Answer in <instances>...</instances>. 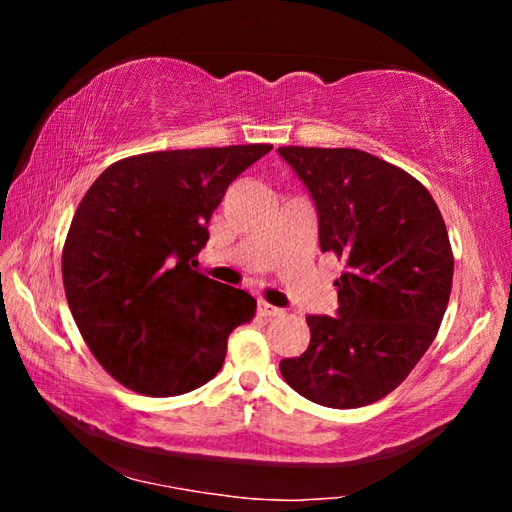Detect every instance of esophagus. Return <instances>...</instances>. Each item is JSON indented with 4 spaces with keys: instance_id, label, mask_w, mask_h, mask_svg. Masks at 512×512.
Wrapping results in <instances>:
<instances>
[{
    "instance_id": "1",
    "label": "esophagus",
    "mask_w": 512,
    "mask_h": 512,
    "mask_svg": "<svg viewBox=\"0 0 512 512\" xmlns=\"http://www.w3.org/2000/svg\"><path fill=\"white\" fill-rule=\"evenodd\" d=\"M257 311H259V316H264V318H275V316H282V309H277V307H273V305H268L266 300H259Z\"/></svg>"
}]
</instances>
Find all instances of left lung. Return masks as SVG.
<instances>
[{"label":"left lung","instance_id":"1","mask_svg":"<svg viewBox=\"0 0 512 512\" xmlns=\"http://www.w3.org/2000/svg\"><path fill=\"white\" fill-rule=\"evenodd\" d=\"M277 151L314 198L320 250L345 262L339 316H307L309 348L280 372L320 406H368L409 377L443 323L454 277L443 214L420 180L366 151Z\"/></svg>","mask_w":512,"mask_h":512}]
</instances>
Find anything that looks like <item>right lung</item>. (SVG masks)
I'll return each mask as SVG.
<instances>
[{
  "mask_svg": "<svg viewBox=\"0 0 512 512\" xmlns=\"http://www.w3.org/2000/svg\"><path fill=\"white\" fill-rule=\"evenodd\" d=\"M271 144L124 158L85 192L63 246V284L94 359L135 393L194 391L221 370L257 300L194 271L225 189Z\"/></svg>",
  "mask_w": 512,
  "mask_h": 512,
  "instance_id": "add662e5",
  "label": "right lung"
}]
</instances>
